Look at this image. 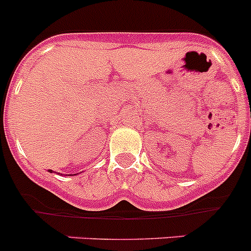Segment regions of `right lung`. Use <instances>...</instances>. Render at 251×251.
Returning <instances> with one entry per match:
<instances>
[{"instance_id": "add662e5", "label": "right lung", "mask_w": 251, "mask_h": 251, "mask_svg": "<svg viewBox=\"0 0 251 251\" xmlns=\"http://www.w3.org/2000/svg\"><path fill=\"white\" fill-rule=\"evenodd\" d=\"M48 172H50V173H52V171H50H50H48Z\"/></svg>"}]
</instances>
